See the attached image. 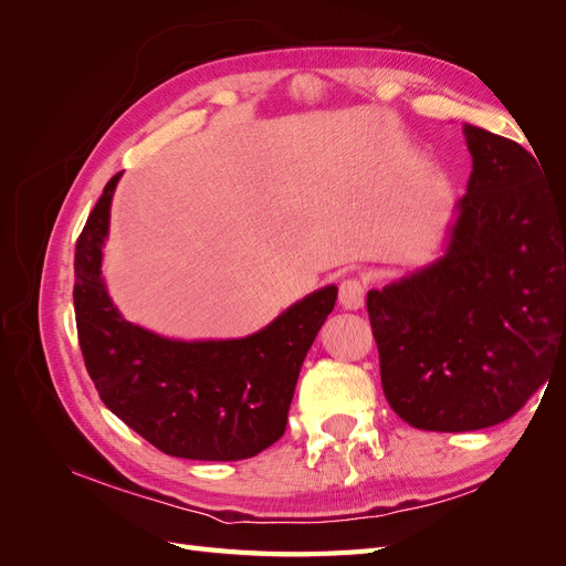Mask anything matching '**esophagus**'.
<instances>
[{"label": "esophagus", "mask_w": 566, "mask_h": 566, "mask_svg": "<svg viewBox=\"0 0 566 566\" xmlns=\"http://www.w3.org/2000/svg\"><path fill=\"white\" fill-rule=\"evenodd\" d=\"M364 285H361V281H356V279H347L345 283L339 285V304L345 306V310H349V312H356V310H361L364 306Z\"/></svg>", "instance_id": "obj_1"}]
</instances>
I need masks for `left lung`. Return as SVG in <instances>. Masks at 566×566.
Instances as JSON below:
<instances>
[{
    "label": "left lung",
    "mask_w": 566,
    "mask_h": 566,
    "mask_svg": "<svg viewBox=\"0 0 566 566\" xmlns=\"http://www.w3.org/2000/svg\"><path fill=\"white\" fill-rule=\"evenodd\" d=\"M462 134L472 172L443 254L366 302L385 397L430 432L515 416L566 352V188L505 136Z\"/></svg>",
    "instance_id": "obj_1"
}]
</instances>
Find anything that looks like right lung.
Listing matches in <instances>:
<instances>
[{
  "mask_svg": "<svg viewBox=\"0 0 566 566\" xmlns=\"http://www.w3.org/2000/svg\"><path fill=\"white\" fill-rule=\"evenodd\" d=\"M123 172L98 198L75 248L80 349L101 401L167 455L243 460L285 432L304 356L335 310L325 285L266 328L238 339H172L119 314L104 281L111 202Z\"/></svg>",
  "mask_w": 566,
  "mask_h": 566,
  "instance_id": "right-lung-1",
  "label": "right lung"
}]
</instances>
